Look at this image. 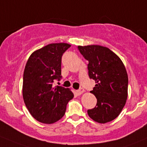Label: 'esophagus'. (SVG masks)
Masks as SVG:
<instances>
[{
    "instance_id": "esophagus-1",
    "label": "esophagus",
    "mask_w": 147,
    "mask_h": 147,
    "mask_svg": "<svg viewBox=\"0 0 147 147\" xmlns=\"http://www.w3.org/2000/svg\"><path fill=\"white\" fill-rule=\"evenodd\" d=\"M84 92V89H82V88H80V89H79V90H76V93L77 95H81L83 92Z\"/></svg>"
}]
</instances>
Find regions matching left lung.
<instances>
[{"label":"left lung","mask_w":147,"mask_h":147,"mask_svg":"<svg viewBox=\"0 0 147 147\" xmlns=\"http://www.w3.org/2000/svg\"><path fill=\"white\" fill-rule=\"evenodd\" d=\"M89 61L90 79L95 81L91 93L97 100L93 109L87 110L89 116L100 123L113 121L120 115L128 97V78L121 58L106 47L97 45L78 46Z\"/></svg>","instance_id":"8db88e82"}]
</instances>
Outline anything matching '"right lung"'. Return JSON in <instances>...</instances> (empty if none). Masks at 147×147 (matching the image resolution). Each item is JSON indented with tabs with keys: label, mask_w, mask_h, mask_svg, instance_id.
<instances>
[{
	"label": "right lung",
	"mask_w": 147,
	"mask_h": 147,
	"mask_svg": "<svg viewBox=\"0 0 147 147\" xmlns=\"http://www.w3.org/2000/svg\"><path fill=\"white\" fill-rule=\"evenodd\" d=\"M71 47L67 43H52L29 56L23 76V99L33 118L51 124L63 117L74 94L68 88L53 86L61 78V58Z\"/></svg>",
	"instance_id": "right-lung-1"
}]
</instances>
